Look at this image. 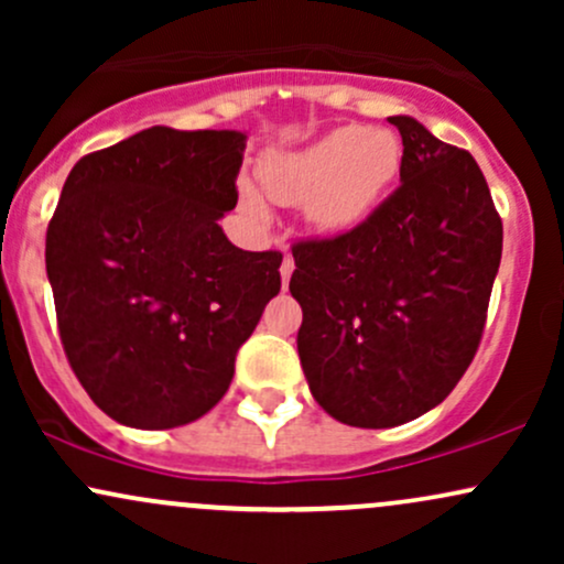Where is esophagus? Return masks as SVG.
Masks as SVG:
<instances>
[{"instance_id": "34e87169", "label": "esophagus", "mask_w": 564, "mask_h": 564, "mask_svg": "<svg viewBox=\"0 0 564 564\" xmlns=\"http://www.w3.org/2000/svg\"><path fill=\"white\" fill-rule=\"evenodd\" d=\"M291 273H294V257H291L289 251H283V262H281V281H283V286H286V283H289Z\"/></svg>"}]
</instances>
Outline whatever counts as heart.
Returning a JSON list of instances; mask_svg holds the SVG:
<instances>
[{"mask_svg": "<svg viewBox=\"0 0 564 564\" xmlns=\"http://www.w3.org/2000/svg\"><path fill=\"white\" fill-rule=\"evenodd\" d=\"M403 164V145L390 129L341 127L300 151L262 161V187L278 204H304L321 232H347L371 217ZM246 209H264L260 193L243 187Z\"/></svg>", "mask_w": 564, "mask_h": 564, "instance_id": "1", "label": "heart"}]
</instances>
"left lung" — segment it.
I'll use <instances>...</instances> for the list:
<instances>
[{"mask_svg": "<svg viewBox=\"0 0 564 564\" xmlns=\"http://www.w3.org/2000/svg\"><path fill=\"white\" fill-rule=\"evenodd\" d=\"M400 185L358 228L291 246L296 349L336 422L387 430L443 403L480 347L503 228L471 153L411 116Z\"/></svg>", "mask_w": 564, "mask_h": 564, "instance_id": "8db88e82", "label": "left lung"}]
</instances>
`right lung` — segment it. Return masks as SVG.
Returning <instances> with one entry per match:
<instances>
[{
    "label": "right lung",
    "mask_w": 564,
    "mask_h": 564,
    "mask_svg": "<svg viewBox=\"0 0 564 564\" xmlns=\"http://www.w3.org/2000/svg\"><path fill=\"white\" fill-rule=\"evenodd\" d=\"M246 134L151 127L76 161L47 228L66 358L113 422L172 430L228 392L238 347L281 291V251H243Z\"/></svg>",
    "instance_id": "right-lung-1"
}]
</instances>
